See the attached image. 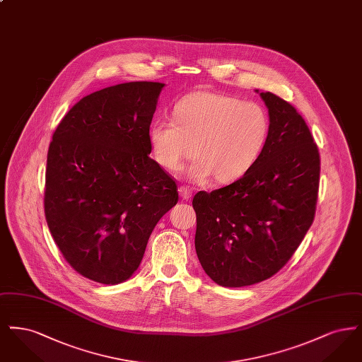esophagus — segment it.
<instances>
[{
  "label": "esophagus",
  "mask_w": 362,
  "mask_h": 362,
  "mask_svg": "<svg viewBox=\"0 0 362 362\" xmlns=\"http://www.w3.org/2000/svg\"><path fill=\"white\" fill-rule=\"evenodd\" d=\"M191 189H189V186H180L179 187V195H180V198L182 199H189L191 198Z\"/></svg>",
  "instance_id": "34e87169"
}]
</instances>
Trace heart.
<instances>
[{
    "instance_id": "heart-1",
    "label": "heart",
    "mask_w": 362,
    "mask_h": 362,
    "mask_svg": "<svg viewBox=\"0 0 362 362\" xmlns=\"http://www.w3.org/2000/svg\"><path fill=\"white\" fill-rule=\"evenodd\" d=\"M173 118L152 123L153 155L160 165L176 171L195 149L198 157L189 170L195 182L213 175L220 183L239 179L255 164L270 133V118L262 105L207 90L180 99Z\"/></svg>"
}]
</instances>
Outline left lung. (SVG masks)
<instances>
[{
    "label": "left lung",
    "instance_id": "8db88e82",
    "mask_svg": "<svg viewBox=\"0 0 362 362\" xmlns=\"http://www.w3.org/2000/svg\"><path fill=\"white\" fill-rule=\"evenodd\" d=\"M259 95L270 133L258 160L232 185L192 199L197 255L207 276L226 288L276 274L316 211L320 156L310 129L292 104L272 92Z\"/></svg>",
    "mask_w": 362,
    "mask_h": 362
}]
</instances>
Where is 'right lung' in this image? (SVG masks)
Returning <instances> with one entry per match:
<instances>
[{"label": "right lung", "mask_w": 362, "mask_h": 362, "mask_svg": "<svg viewBox=\"0 0 362 362\" xmlns=\"http://www.w3.org/2000/svg\"><path fill=\"white\" fill-rule=\"evenodd\" d=\"M164 84L96 90L59 122L47 153L45 216L83 276L117 285L133 276L158 220L177 204L173 176L149 157V127Z\"/></svg>", "instance_id": "right-lung-1"}]
</instances>
